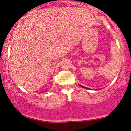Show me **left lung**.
I'll list each match as a JSON object with an SVG mask.
<instances>
[{
    "label": "left lung",
    "mask_w": 131,
    "mask_h": 131,
    "mask_svg": "<svg viewBox=\"0 0 131 131\" xmlns=\"http://www.w3.org/2000/svg\"><path fill=\"white\" fill-rule=\"evenodd\" d=\"M80 86H81L82 87H83V88H85V89H89V88H86V87H85V86H82V85H80Z\"/></svg>",
    "instance_id": "left-lung-1"
}]
</instances>
